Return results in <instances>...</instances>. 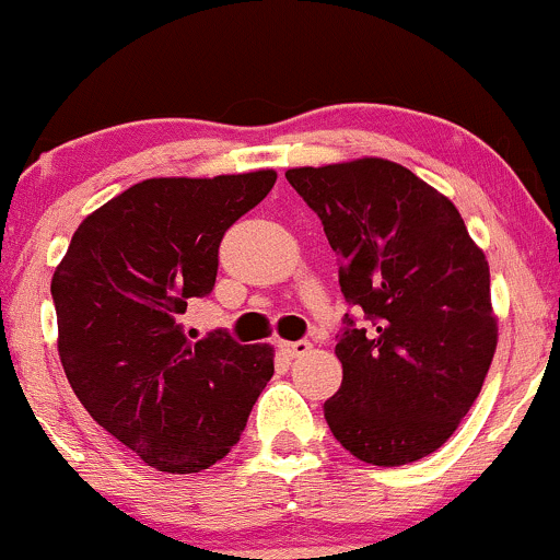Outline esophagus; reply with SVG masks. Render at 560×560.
<instances>
[{
	"label": "esophagus",
	"instance_id": "esophagus-1",
	"mask_svg": "<svg viewBox=\"0 0 560 560\" xmlns=\"http://www.w3.org/2000/svg\"><path fill=\"white\" fill-rule=\"evenodd\" d=\"M310 341L299 339V341H278V350L285 354V358H299V354L310 352Z\"/></svg>",
	"mask_w": 560,
	"mask_h": 560
}]
</instances>
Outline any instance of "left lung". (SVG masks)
I'll use <instances>...</instances> for the list:
<instances>
[{"label": "left lung", "instance_id": "left-lung-1", "mask_svg": "<svg viewBox=\"0 0 560 560\" xmlns=\"http://www.w3.org/2000/svg\"><path fill=\"white\" fill-rule=\"evenodd\" d=\"M288 184L339 256L341 387L326 422L352 456L398 467L454 435L497 350L489 261L459 210L398 162L363 158L293 167Z\"/></svg>", "mask_w": 560, "mask_h": 560}]
</instances>
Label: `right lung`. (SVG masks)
I'll use <instances>...</instances> for the list:
<instances>
[{"instance_id":"right-lung-1","label":"right lung","mask_w":560,"mask_h":560,"mask_svg":"<svg viewBox=\"0 0 560 560\" xmlns=\"http://www.w3.org/2000/svg\"><path fill=\"white\" fill-rule=\"evenodd\" d=\"M278 173L147 178L101 206L52 275L58 354L106 432L160 472H200L230 454L275 374L269 345L184 334L189 299L213 291L219 245Z\"/></svg>"}]
</instances>
